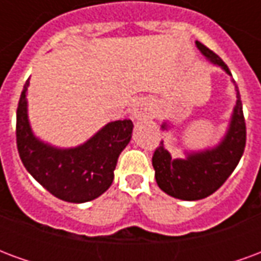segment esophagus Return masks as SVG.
Returning <instances> with one entry per match:
<instances>
[{
    "mask_svg": "<svg viewBox=\"0 0 261 261\" xmlns=\"http://www.w3.org/2000/svg\"><path fill=\"white\" fill-rule=\"evenodd\" d=\"M148 103L145 100H137L134 105H133V110H131V113H133V117L136 120H141L148 117Z\"/></svg>",
    "mask_w": 261,
    "mask_h": 261,
    "instance_id": "esophagus-1",
    "label": "esophagus"
}]
</instances>
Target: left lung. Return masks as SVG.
<instances>
[{"mask_svg": "<svg viewBox=\"0 0 261 261\" xmlns=\"http://www.w3.org/2000/svg\"><path fill=\"white\" fill-rule=\"evenodd\" d=\"M196 46L205 59L230 75L228 65L213 50L200 42H196ZM232 82L235 84V81ZM235 91L236 103L229 127L218 145L204 151L186 152V158H172L164 141L155 149L152 166L156 183L162 192L186 201L201 200L217 192L235 170L246 145V123L236 85ZM168 123H164L162 130H168Z\"/></svg>", "mask_w": 261, "mask_h": 261, "instance_id": "obj_1", "label": "left lung"}]
</instances>
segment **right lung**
I'll return each mask as SVG.
<instances>
[{"instance_id": "obj_1", "label": "right lung", "mask_w": 261, "mask_h": 261, "mask_svg": "<svg viewBox=\"0 0 261 261\" xmlns=\"http://www.w3.org/2000/svg\"><path fill=\"white\" fill-rule=\"evenodd\" d=\"M20 93L16 110V145L26 170L47 192L63 201L86 202L112 186L121 151L133 134L131 120L108 123L96 134L75 148H57L39 140L28 117L26 92Z\"/></svg>"}]
</instances>
